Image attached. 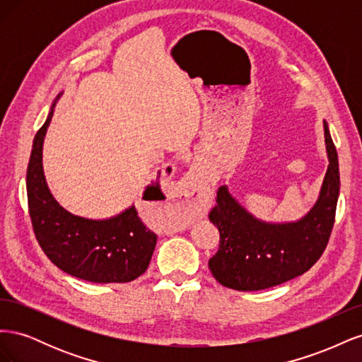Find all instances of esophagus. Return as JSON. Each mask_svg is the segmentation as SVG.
Instances as JSON below:
<instances>
[{"mask_svg": "<svg viewBox=\"0 0 362 362\" xmlns=\"http://www.w3.org/2000/svg\"><path fill=\"white\" fill-rule=\"evenodd\" d=\"M206 199H208V187L198 175H192V177H187L181 182L180 202L177 205L184 213H189V214L199 213L205 206Z\"/></svg>", "mask_w": 362, "mask_h": 362, "instance_id": "obj_1", "label": "esophagus"}]
</instances>
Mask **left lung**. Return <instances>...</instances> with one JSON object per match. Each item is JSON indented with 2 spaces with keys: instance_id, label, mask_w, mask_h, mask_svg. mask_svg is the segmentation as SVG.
Returning a JSON list of instances; mask_svg holds the SVG:
<instances>
[{
  "instance_id": "obj_1",
  "label": "left lung",
  "mask_w": 362,
  "mask_h": 362,
  "mask_svg": "<svg viewBox=\"0 0 362 362\" xmlns=\"http://www.w3.org/2000/svg\"><path fill=\"white\" fill-rule=\"evenodd\" d=\"M323 128L329 164L319 199L299 221H259L237 202L226 185L218 187L217 204L208 217L221 233V243L208 267L223 287L238 291L275 287L303 275L322 257L331 237L339 193L338 156L326 120Z\"/></svg>"
}]
</instances>
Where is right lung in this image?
I'll list each match as a JSON object with an SVG mask.
<instances>
[{
  "label": "right lung",
  "instance_id": "obj_1",
  "mask_svg": "<svg viewBox=\"0 0 362 362\" xmlns=\"http://www.w3.org/2000/svg\"><path fill=\"white\" fill-rule=\"evenodd\" d=\"M59 98L33 141L27 169L28 210L35 235L45 255L71 276L96 284L134 281L146 272L157 245V235L141 222L136 206L95 221L64 210L48 189L42 149ZM149 189L158 185H148L145 194Z\"/></svg>",
  "mask_w": 362,
  "mask_h": 362
}]
</instances>
